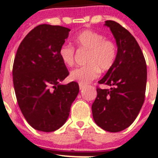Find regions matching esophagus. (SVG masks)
<instances>
[{
  "instance_id": "esophagus-1",
  "label": "esophagus",
  "mask_w": 158,
  "mask_h": 158,
  "mask_svg": "<svg viewBox=\"0 0 158 158\" xmlns=\"http://www.w3.org/2000/svg\"><path fill=\"white\" fill-rule=\"evenodd\" d=\"M79 89L80 90L83 89V88L86 87V85H84V84H82V83H79Z\"/></svg>"
}]
</instances>
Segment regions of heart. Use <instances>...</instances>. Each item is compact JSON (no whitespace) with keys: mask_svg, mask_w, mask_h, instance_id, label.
<instances>
[{"mask_svg":"<svg viewBox=\"0 0 158 158\" xmlns=\"http://www.w3.org/2000/svg\"><path fill=\"white\" fill-rule=\"evenodd\" d=\"M79 50H87L84 67L77 68L71 72L70 77L74 81L82 84L89 83L97 79L100 71H107L112 68L116 59L117 49L112 40L105 38L102 34L86 30L73 39ZM59 55L63 63L67 67L75 64V49L64 44L59 50Z\"/></svg>","mask_w":158,"mask_h":158,"instance_id":"heart-1","label":"heart"}]
</instances>
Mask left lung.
<instances>
[{
    "label": "left lung",
    "instance_id": "1",
    "mask_svg": "<svg viewBox=\"0 0 158 158\" xmlns=\"http://www.w3.org/2000/svg\"><path fill=\"white\" fill-rule=\"evenodd\" d=\"M104 26L116 39V62L99 84L110 89L97 87V97L91 106L95 124L104 130L117 132L129 127L138 116L144 101L147 68L145 59L135 38L114 21Z\"/></svg>",
    "mask_w": 158,
    "mask_h": 158
}]
</instances>
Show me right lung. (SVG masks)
Returning <instances> with one entry per match:
<instances>
[{
    "instance_id": "add662e5",
    "label": "right lung",
    "mask_w": 158,
    "mask_h": 158,
    "mask_svg": "<svg viewBox=\"0 0 158 158\" xmlns=\"http://www.w3.org/2000/svg\"><path fill=\"white\" fill-rule=\"evenodd\" d=\"M70 29L42 24L21 42L13 67V80L19 108L34 129L53 132L67 121L79 84H60L68 76L59 50Z\"/></svg>"
}]
</instances>
